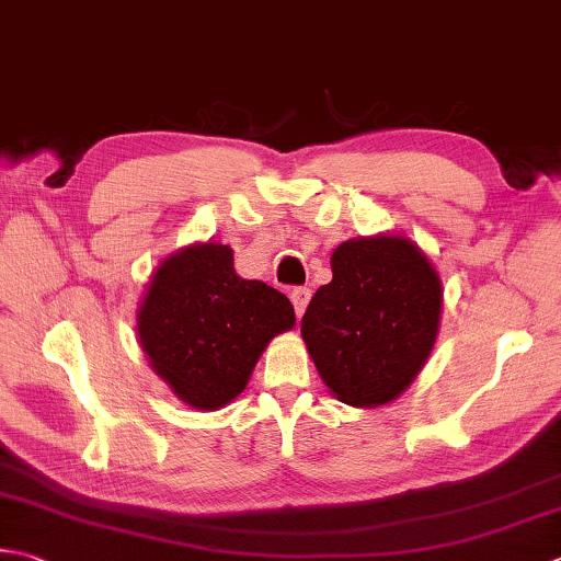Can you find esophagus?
Returning <instances> with one entry per match:
<instances>
[{"label": "esophagus", "instance_id": "obj_1", "mask_svg": "<svg viewBox=\"0 0 561 561\" xmlns=\"http://www.w3.org/2000/svg\"><path fill=\"white\" fill-rule=\"evenodd\" d=\"M289 299H291V304H294V311H296V316H304V311H306V306H309V301H311V289H306V287H294L291 289V294H289Z\"/></svg>", "mask_w": 561, "mask_h": 561}]
</instances>
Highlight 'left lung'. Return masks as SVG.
<instances>
[{
  "label": "left lung",
  "mask_w": 561,
  "mask_h": 561,
  "mask_svg": "<svg viewBox=\"0 0 561 561\" xmlns=\"http://www.w3.org/2000/svg\"><path fill=\"white\" fill-rule=\"evenodd\" d=\"M301 335L318 375L347 405L375 409L411 387L435 345L443 284L403 236L355 238L331 257Z\"/></svg>",
  "instance_id": "1"
}]
</instances>
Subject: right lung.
I'll return each mask as SVG.
<instances>
[{
    "instance_id": "obj_1",
    "label": "right lung",
    "mask_w": 561,
    "mask_h": 561,
    "mask_svg": "<svg viewBox=\"0 0 561 561\" xmlns=\"http://www.w3.org/2000/svg\"><path fill=\"white\" fill-rule=\"evenodd\" d=\"M294 321L282 291L238 277L228 245L196 243L162 260L150 277L138 340L174 397L218 411L248 387L270 340Z\"/></svg>"
}]
</instances>
